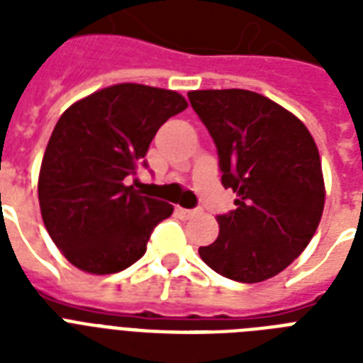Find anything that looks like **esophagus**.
<instances>
[{
	"instance_id": "obj_1",
	"label": "esophagus",
	"mask_w": 363,
	"mask_h": 363,
	"mask_svg": "<svg viewBox=\"0 0 363 363\" xmlns=\"http://www.w3.org/2000/svg\"><path fill=\"white\" fill-rule=\"evenodd\" d=\"M177 213L181 216H184V218H192V216H196L199 213L198 209H182V207H177Z\"/></svg>"
}]
</instances>
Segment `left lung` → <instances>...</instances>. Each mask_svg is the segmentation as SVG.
Masks as SVG:
<instances>
[{
	"instance_id": "left-lung-1",
	"label": "left lung",
	"mask_w": 363,
	"mask_h": 363,
	"mask_svg": "<svg viewBox=\"0 0 363 363\" xmlns=\"http://www.w3.org/2000/svg\"><path fill=\"white\" fill-rule=\"evenodd\" d=\"M188 99L213 137L235 209L199 256L218 275L262 282L292 264L315 235L324 179L315 139L299 118L250 90H196Z\"/></svg>"
}]
</instances>
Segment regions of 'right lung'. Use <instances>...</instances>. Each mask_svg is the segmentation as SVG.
Returning a JSON list of instances; mask_svg holds the SVG:
<instances>
[{"mask_svg": "<svg viewBox=\"0 0 363 363\" xmlns=\"http://www.w3.org/2000/svg\"><path fill=\"white\" fill-rule=\"evenodd\" d=\"M181 94L115 84L77 101L60 116L43 156L39 205L48 235L79 269L109 275L147 250L150 233L173 205L125 184L148 167L150 141L186 109Z\"/></svg>", "mask_w": 363, "mask_h": 363, "instance_id": "right-lung-1", "label": "right lung"}]
</instances>
